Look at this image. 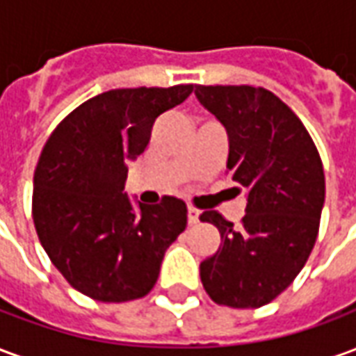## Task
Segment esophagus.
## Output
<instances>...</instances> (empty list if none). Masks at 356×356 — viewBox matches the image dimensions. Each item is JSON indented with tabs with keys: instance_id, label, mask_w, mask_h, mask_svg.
<instances>
[{
	"instance_id": "1",
	"label": "esophagus",
	"mask_w": 356,
	"mask_h": 356,
	"mask_svg": "<svg viewBox=\"0 0 356 356\" xmlns=\"http://www.w3.org/2000/svg\"><path fill=\"white\" fill-rule=\"evenodd\" d=\"M188 225H196L200 221V213H198V209L194 208H188Z\"/></svg>"
}]
</instances>
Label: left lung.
Returning <instances> with one entry per match:
<instances>
[{"label":"left lung","instance_id":"8db88e82","mask_svg":"<svg viewBox=\"0 0 356 356\" xmlns=\"http://www.w3.org/2000/svg\"><path fill=\"white\" fill-rule=\"evenodd\" d=\"M196 99L229 135L227 173L246 188V216L234 227L217 211L221 246L200 263L204 290L217 305L257 309L280 296L313 252L324 170L311 135L275 93L252 86H196Z\"/></svg>","mask_w":356,"mask_h":356}]
</instances>
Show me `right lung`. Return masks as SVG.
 I'll list each match as a JSON object with an SVG mask.
<instances>
[{"mask_svg":"<svg viewBox=\"0 0 356 356\" xmlns=\"http://www.w3.org/2000/svg\"><path fill=\"white\" fill-rule=\"evenodd\" d=\"M193 89H112L72 110L45 143L34 171V227L51 263L83 296L145 298L165 250L185 231V202L163 196L135 208L124 185L125 160L147 148L156 118Z\"/></svg>","mask_w":356,"mask_h":356,"instance_id":"obj_1","label":"right lung"}]
</instances>
